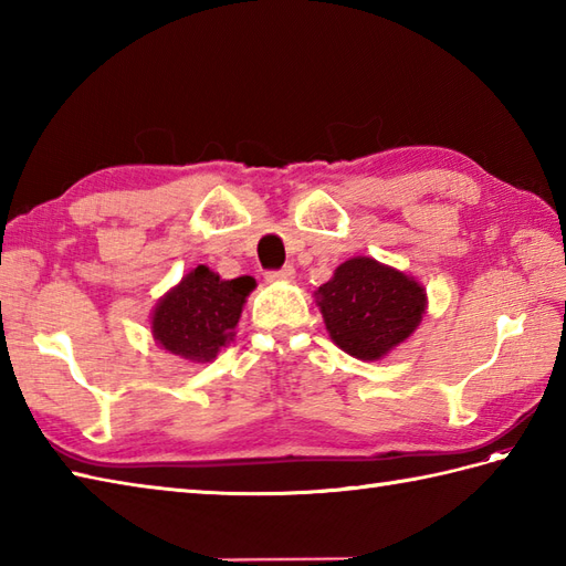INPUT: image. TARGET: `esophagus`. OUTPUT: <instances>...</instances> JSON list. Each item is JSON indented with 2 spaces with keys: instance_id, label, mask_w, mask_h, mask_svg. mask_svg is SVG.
<instances>
[{
  "instance_id": "34e87169",
  "label": "esophagus",
  "mask_w": 566,
  "mask_h": 566,
  "mask_svg": "<svg viewBox=\"0 0 566 566\" xmlns=\"http://www.w3.org/2000/svg\"><path fill=\"white\" fill-rule=\"evenodd\" d=\"M294 274H296V270L292 268V264H284L282 270H272L264 276H268V282H290V280H294Z\"/></svg>"
}]
</instances>
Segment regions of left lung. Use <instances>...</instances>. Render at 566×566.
Here are the masks:
<instances>
[{
	"label": "left lung",
	"mask_w": 566,
	"mask_h": 566,
	"mask_svg": "<svg viewBox=\"0 0 566 566\" xmlns=\"http://www.w3.org/2000/svg\"><path fill=\"white\" fill-rule=\"evenodd\" d=\"M316 304L333 343L371 363L418 328L428 298L413 276L371 258H353L318 286Z\"/></svg>",
	"instance_id": "8db88e82"
}]
</instances>
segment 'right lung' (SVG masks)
Here are the masks:
<instances>
[{
    "label": "right lung",
    "mask_w": 566,
    "mask_h": 566,
    "mask_svg": "<svg viewBox=\"0 0 566 566\" xmlns=\"http://www.w3.org/2000/svg\"><path fill=\"white\" fill-rule=\"evenodd\" d=\"M252 276L221 280L207 264L191 270L153 311V338L163 350L191 363H211L233 340Z\"/></svg>",
    "instance_id": "add662e5"
}]
</instances>
